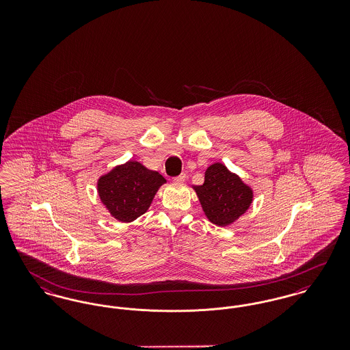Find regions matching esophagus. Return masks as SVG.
Listing matches in <instances>:
<instances>
[{"label": "esophagus", "instance_id": "esophagus-1", "mask_svg": "<svg viewBox=\"0 0 350 350\" xmlns=\"http://www.w3.org/2000/svg\"><path fill=\"white\" fill-rule=\"evenodd\" d=\"M185 180H186V174H185V173H181L180 176H177V177H174V178H173V181H174V183H183Z\"/></svg>", "mask_w": 350, "mask_h": 350}]
</instances>
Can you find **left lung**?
Listing matches in <instances>:
<instances>
[{"label":"left lung","instance_id":"8db88e82","mask_svg":"<svg viewBox=\"0 0 350 350\" xmlns=\"http://www.w3.org/2000/svg\"><path fill=\"white\" fill-rule=\"evenodd\" d=\"M194 189L206 217L217 226H228L241 217L253 198L250 186L219 163L207 167L204 183Z\"/></svg>","mask_w":350,"mask_h":350}]
</instances>
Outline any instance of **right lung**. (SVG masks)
<instances>
[{
    "instance_id": "1",
    "label": "right lung",
    "mask_w": 350,
    "mask_h": 350,
    "mask_svg": "<svg viewBox=\"0 0 350 350\" xmlns=\"http://www.w3.org/2000/svg\"><path fill=\"white\" fill-rule=\"evenodd\" d=\"M164 183L165 178L159 172L137 161H129L100 177L98 194L113 217L120 221H133L148 210Z\"/></svg>"
}]
</instances>
